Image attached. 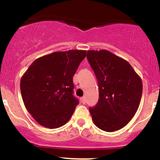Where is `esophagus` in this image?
Wrapping results in <instances>:
<instances>
[{
	"label": "esophagus",
	"mask_w": 160,
	"mask_h": 160,
	"mask_svg": "<svg viewBox=\"0 0 160 160\" xmlns=\"http://www.w3.org/2000/svg\"><path fill=\"white\" fill-rule=\"evenodd\" d=\"M81 101H82V103L83 104H85L86 103V100H85V97H83V98H81Z\"/></svg>",
	"instance_id": "1"
}]
</instances>
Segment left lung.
Masks as SVG:
<instances>
[{
	"label": "left lung",
	"mask_w": 160,
	"mask_h": 160,
	"mask_svg": "<svg viewBox=\"0 0 160 160\" xmlns=\"http://www.w3.org/2000/svg\"><path fill=\"white\" fill-rule=\"evenodd\" d=\"M99 86V100L90 108L94 123L107 132L122 128L137 112L142 95L141 77L132 66L107 50L88 51Z\"/></svg>",
	"instance_id": "left-lung-1"
}]
</instances>
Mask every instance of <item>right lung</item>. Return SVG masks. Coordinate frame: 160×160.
Instances as JSON below:
<instances>
[{
    "instance_id": "1",
    "label": "right lung",
    "mask_w": 160,
    "mask_h": 160,
    "mask_svg": "<svg viewBox=\"0 0 160 160\" xmlns=\"http://www.w3.org/2000/svg\"><path fill=\"white\" fill-rule=\"evenodd\" d=\"M86 51L53 52L30 65L20 81L23 103L42 126L57 128L70 119L78 100L72 95V78Z\"/></svg>"
}]
</instances>
